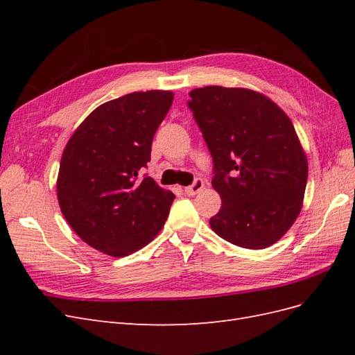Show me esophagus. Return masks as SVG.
Listing matches in <instances>:
<instances>
[{
    "mask_svg": "<svg viewBox=\"0 0 355 355\" xmlns=\"http://www.w3.org/2000/svg\"><path fill=\"white\" fill-rule=\"evenodd\" d=\"M202 188H204V182H202L201 179H196L194 184H192L191 187H187V188H185V194H188V196H196V194H198V192H200Z\"/></svg>",
    "mask_w": 355,
    "mask_h": 355,
    "instance_id": "1",
    "label": "esophagus"
}]
</instances>
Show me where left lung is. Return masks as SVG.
<instances>
[{"label":"left lung","mask_w":355,"mask_h":355,"mask_svg":"<svg viewBox=\"0 0 355 355\" xmlns=\"http://www.w3.org/2000/svg\"><path fill=\"white\" fill-rule=\"evenodd\" d=\"M188 102L214 163L219 237L259 250L280 240L302 209L308 159L287 114L265 94L207 85Z\"/></svg>","instance_id":"1"}]
</instances>
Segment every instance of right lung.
<instances>
[{
	"label": "right lung",
	"instance_id": "obj_1",
	"mask_svg": "<svg viewBox=\"0 0 355 355\" xmlns=\"http://www.w3.org/2000/svg\"><path fill=\"white\" fill-rule=\"evenodd\" d=\"M173 92H135L105 102L75 128L63 149L58 200L69 227L105 254L123 257L164 227L173 192L139 178Z\"/></svg>",
	"mask_w": 355,
	"mask_h": 355
}]
</instances>
